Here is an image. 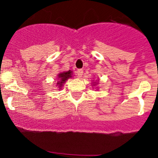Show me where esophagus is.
Segmentation results:
<instances>
[{
	"label": "esophagus",
	"mask_w": 158,
	"mask_h": 158,
	"mask_svg": "<svg viewBox=\"0 0 158 158\" xmlns=\"http://www.w3.org/2000/svg\"><path fill=\"white\" fill-rule=\"evenodd\" d=\"M77 77H81L83 75V69H77Z\"/></svg>",
	"instance_id": "1"
}]
</instances>
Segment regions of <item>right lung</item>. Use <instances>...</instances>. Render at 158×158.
Instances as JSON below:
<instances>
[{"mask_svg":"<svg viewBox=\"0 0 158 158\" xmlns=\"http://www.w3.org/2000/svg\"><path fill=\"white\" fill-rule=\"evenodd\" d=\"M71 71H67V72H63V73H60L58 76V81L57 82L58 85H59V88L62 87L63 83H65V81L68 80V78L71 77Z\"/></svg>","mask_w":158,"mask_h":158,"instance_id":"add662e5","label":"right lung"}]
</instances>
